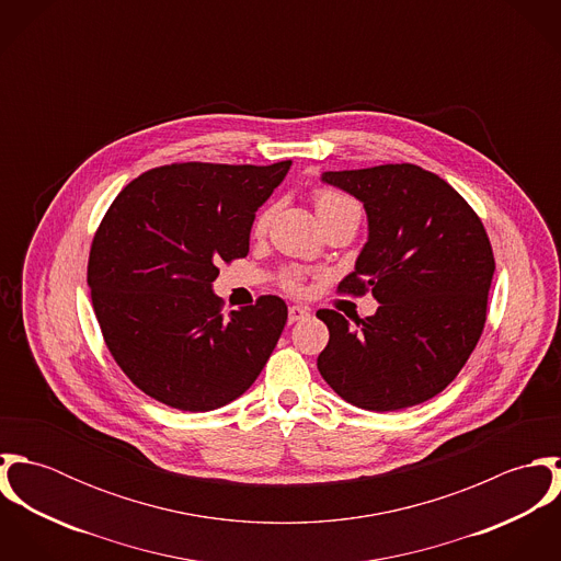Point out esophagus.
I'll use <instances>...</instances> for the list:
<instances>
[{"label":"esophagus","mask_w":561,"mask_h":561,"mask_svg":"<svg viewBox=\"0 0 561 561\" xmlns=\"http://www.w3.org/2000/svg\"><path fill=\"white\" fill-rule=\"evenodd\" d=\"M311 313H309V309L307 307H300V305H294V307H289V323H296V321L305 320V318H309Z\"/></svg>","instance_id":"esophagus-1"}]
</instances>
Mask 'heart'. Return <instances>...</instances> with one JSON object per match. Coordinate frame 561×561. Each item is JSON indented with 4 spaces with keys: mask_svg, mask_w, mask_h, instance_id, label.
Segmentation results:
<instances>
[{
    "mask_svg": "<svg viewBox=\"0 0 561 561\" xmlns=\"http://www.w3.org/2000/svg\"><path fill=\"white\" fill-rule=\"evenodd\" d=\"M316 211H318L320 222H323L325 218H332V216H339V214H347V211H356L358 214V205L350 196H345V194H341L336 190L320 187V190H316ZM270 218H272V209H265V211L259 214V218L254 222V233L256 236L265 233V229L270 225ZM285 285L289 289H298L300 287V276L298 274H287L285 276Z\"/></svg>",
    "mask_w": 561,
    "mask_h": 561,
    "instance_id": "b5f03b06",
    "label": "heart"
}]
</instances>
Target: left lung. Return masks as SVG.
Instances as JSON below:
<instances>
[{"label":"left lung","instance_id":"obj_1","mask_svg":"<svg viewBox=\"0 0 561 561\" xmlns=\"http://www.w3.org/2000/svg\"><path fill=\"white\" fill-rule=\"evenodd\" d=\"M321 181L358 198L367 214V243L339 291H371L380 305L354 323L318 311L330 332L321 378L374 412L432 400L460 374L485 323L494 256L478 214L414 163L330 170Z\"/></svg>","mask_w":561,"mask_h":561}]
</instances>
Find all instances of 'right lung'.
<instances>
[{
	"mask_svg": "<svg viewBox=\"0 0 561 561\" xmlns=\"http://www.w3.org/2000/svg\"><path fill=\"white\" fill-rule=\"evenodd\" d=\"M170 163L134 179L92 240L88 287L107 350L149 398L207 412L243 396L287 321L278 296L222 316L220 261L248 254L256 209L289 172Z\"/></svg>",
	"mask_w": 561,
	"mask_h": 561,
	"instance_id": "add662e5",
	"label": "right lung"
}]
</instances>
